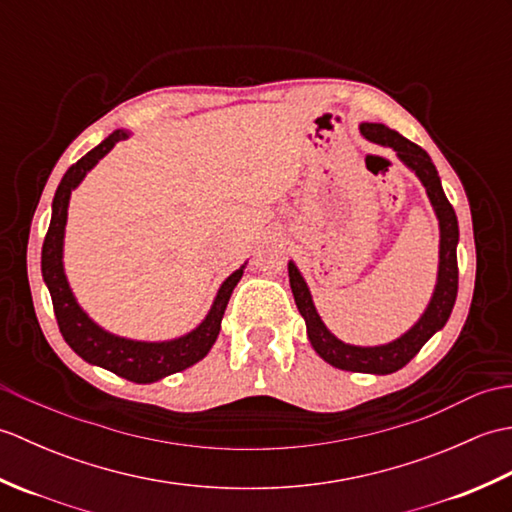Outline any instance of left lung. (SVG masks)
Here are the masks:
<instances>
[{
	"mask_svg": "<svg viewBox=\"0 0 512 512\" xmlns=\"http://www.w3.org/2000/svg\"><path fill=\"white\" fill-rule=\"evenodd\" d=\"M361 134L372 140V143L391 147L398 154V158L405 162V165L416 171V176L427 189L429 200L436 209V215L440 220V268H438V284L436 292H433L429 308L424 310L420 321L413 325V328L402 334L400 339L387 345H376V347H356L347 345L336 339V336L325 328L321 317L314 308L310 290L303 281L301 273L295 264H288V277H290V288L292 295H295V303L301 312V317L306 319L308 325V339L314 350L323 358L325 363H330L345 372H361V374H394L400 367H405L413 356H416L422 345L427 343L433 334L444 323L449 321L455 297H458V217L447 195L442 191L440 176L427 151L411 143L405 136H400L394 129H389L380 123H363Z\"/></svg>",
	"mask_w": 512,
	"mask_h": 512,
	"instance_id": "obj_1",
	"label": "left lung"
}]
</instances>
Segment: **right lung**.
<instances>
[{
	"mask_svg": "<svg viewBox=\"0 0 512 512\" xmlns=\"http://www.w3.org/2000/svg\"><path fill=\"white\" fill-rule=\"evenodd\" d=\"M125 138L127 132L116 129V132L107 136L99 147L88 151L79 162H74V165L65 171V176L52 200V220L41 248V273L50 290L54 317H57L65 343H68L83 361L110 369L116 376L132 380V383L145 385L156 383V380L169 374L182 372V369L191 367L193 363H198L200 358L209 354L217 334H220V323L224 317L226 303L231 299L237 281L244 275V266L235 270V273L224 281L213 301L211 312L206 314V319L198 328L189 332L187 336H180V339H173L167 343H143L121 339V336H114L101 330L99 325L79 308V303H76L68 286V279H65L61 262L63 231L65 220H68L70 193L72 189L79 187L85 173H88L116 143H121Z\"/></svg>",
	"mask_w": 512,
	"mask_h": 512,
	"instance_id": "obj_1",
	"label": "right lung"
}]
</instances>
